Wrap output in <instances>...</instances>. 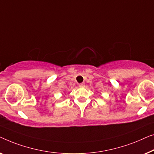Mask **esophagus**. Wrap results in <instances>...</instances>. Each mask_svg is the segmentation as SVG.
<instances>
[{"mask_svg": "<svg viewBox=\"0 0 154 154\" xmlns=\"http://www.w3.org/2000/svg\"><path fill=\"white\" fill-rule=\"evenodd\" d=\"M84 86H85V84H84V83H81V84H79V87H84Z\"/></svg>", "mask_w": 154, "mask_h": 154, "instance_id": "esophagus-1", "label": "esophagus"}]
</instances>
